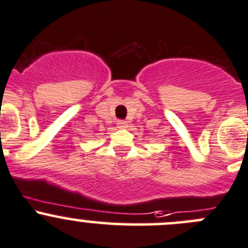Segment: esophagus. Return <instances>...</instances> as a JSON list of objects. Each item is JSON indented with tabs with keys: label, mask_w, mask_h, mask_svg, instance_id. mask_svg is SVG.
I'll list each match as a JSON object with an SVG mask.
<instances>
[{
	"label": "esophagus",
	"mask_w": 248,
	"mask_h": 248,
	"mask_svg": "<svg viewBox=\"0 0 248 248\" xmlns=\"http://www.w3.org/2000/svg\"><path fill=\"white\" fill-rule=\"evenodd\" d=\"M117 126H119L120 128H126L127 122L124 121V120H120V121H117Z\"/></svg>",
	"instance_id": "34e87169"
}]
</instances>
